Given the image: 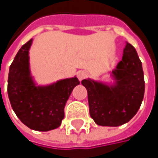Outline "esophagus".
I'll return each instance as SVG.
<instances>
[{"label": "esophagus", "mask_w": 158, "mask_h": 158, "mask_svg": "<svg viewBox=\"0 0 158 158\" xmlns=\"http://www.w3.org/2000/svg\"><path fill=\"white\" fill-rule=\"evenodd\" d=\"M78 79L79 80H82V79H86L87 78V76H88V72H86V71H84V70H81V71H79L78 72Z\"/></svg>", "instance_id": "esophagus-1"}]
</instances>
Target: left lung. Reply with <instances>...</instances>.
Returning a JSON list of instances; mask_svg holds the SVG:
<instances>
[{
	"label": "left lung",
	"instance_id": "obj_1",
	"mask_svg": "<svg viewBox=\"0 0 158 158\" xmlns=\"http://www.w3.org/2000/svg\"><path fill=\"white\" fill-rule=\"evenodd\" d=\"M114 86L83 79L87 89L90 117L98 125L119 126L128 123L138 111L144 94L142 63L135 48L127 43L123 59L112 71Z\"/></svg>",
	"mask_w": 158,
	"mask_h": 158
}]
</instances>
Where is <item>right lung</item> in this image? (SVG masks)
Segmentation results:
<instances>
[{
	"label": "right lung",
	"instance_id": "add662e5",
	"mask_svg": "<svg viewBox=\"0 0 158 158\" xmlns=\"http://www.w3.org/2000/svg\"><path fill=\"white\" fill-rule=\"evenodd\" d=\"M32 39L24 44L10 66L8 96L17 117L30 129L47 132L60 126L64 108L77 78L59 80L52 85L35 86L29 69V48Z\"/></svg>",
	"mask_w": 158,
	"mask_h": 158
}]
</instances>
